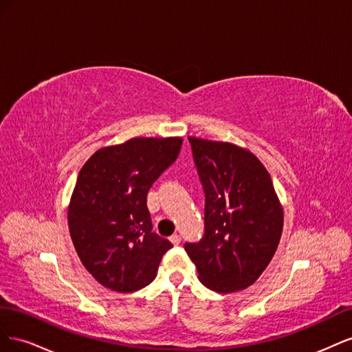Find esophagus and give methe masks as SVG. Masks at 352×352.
Returning <instances> with one entry per match:
<instances>
[{
  "instance_id": "esophagus-1",
  "label": "esophagus",
  "mask_w": 352,
  "mask_h": 352,
  "mask_svg": "<svg viewBox=\"0 0 352 352\" xmlns=\"http://www.w3.org/2000/svg\"><path fill=\"white\" fill-rule=\"evenodd\" d=\"M170 241H172V243H175V245L180 243V235H177V233H173V235L170 236Z\"/></svg>"
}]
</instances>
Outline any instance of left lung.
<instances>
[{
    "mask_svg": "<svg viewBox=\"0 0 352 352\" xmlns=\"http://www.w3.org/2000/svg\"><path fill=\"white\" fill-rule=\"evenodd\" d=\"M189 142L206 194V232L185 251L208 289H247L278 250L283 207L267 168L247 148L195 136Z\"/></svg>",
    "mask_w": 352,
    "mask_h": 352,
    "instance_id": "obj_1",
    "label": "left lung"
}]
</instances>
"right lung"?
Wrapping results in <instances>:
<instances>
[{
  "mask_svg": "<svg viewBox=\"0 0 352 352\" xmlns=\"http://www.w3.org/2000/svg\"><path fill=\"white\" fill-rule=\"evenodd\" d=\"M182 138H132L102 146L80 168L67 223L82 264L116 292L150 285L172 242L153 232L146 194L172 164Z\"/></svg>",
  "mask_w": 352,
  "mask_h": 352,
  "instance_id": "1",
  "label": "right lung"
}]
</instances>
